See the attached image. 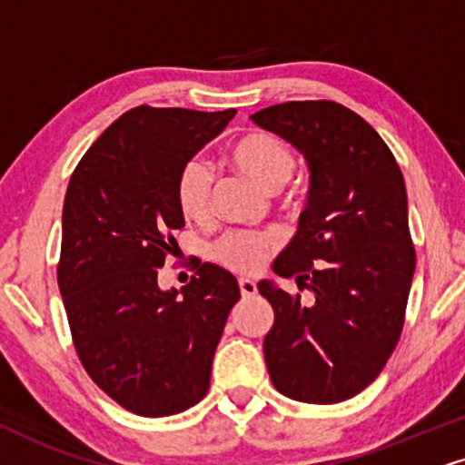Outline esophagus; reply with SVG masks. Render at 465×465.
Wrapping results in <instances>:
<instances>
[{
  "label": "esophagus",
  "mask_w": 465,
  "mask_h": 465,
  "mask_svg": "<svg viewBox=\"0 0 465 465\" xmlns=\"http://www.w3.org/2000/svg\"><path fill=\"white\" fill-rule=\"evenodd\" d=\"M239 289H242V295L243 297H254L256 295V284L252 282V280H248V278L239 280Z\"/></svg>",
  "instance_id": "obj_1"
}]
</instances>
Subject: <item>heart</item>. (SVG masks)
I'll return each mask as SVG.
<instances>
[{
	"label": "heart",
	"mask_w": 465,
	"mask_h": 465,
	"mask_svg": "<svg viewBox=\"0 0 465 465\" xmlns=\"http://www.w3.org/2000/svg\"><path fill=\"white\" fill-rule=\"evenodd\" d=\"M228 163L265 192H280L293 176L297 159L282 137L262 129H250L232 140L226 153ZM213 176L206 163L192 159L176 174L174 196L187 220L203 222L211 209ZM273 239L259 232H228L215 242L211 256L231 272L256 273L265 267Z\"/></svg>",
	"instance_id": "b5f03b06"
}]
</instances>
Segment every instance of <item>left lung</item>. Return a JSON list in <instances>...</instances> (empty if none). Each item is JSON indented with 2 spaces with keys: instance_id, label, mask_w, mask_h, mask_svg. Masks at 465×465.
<instances>
[{
  "instance_id": "1",
  "label": "left lung",
  "mask_w": 465,
  "mask_h": 465,
  "mask_svg": "<svg viewBox=\"0 0 465 465\" xmlns=\"http://www.w3.org/2000/svg\"><path fill=\"white\" fill-rule=\"evenodd\" d=\"M252 120L300 148L312 174L300 231L273 262L312 300L259 284L276 312L262 342L269 377L302 403H341L380 375L403 331L416 269L403 174L380 134L336 101L280 103Z\"/></svg>"
}]
</instances>
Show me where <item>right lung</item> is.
Returning a JSON list of instances; mask_svg holds the SVG:
<instances>
[{
	"label": "right lung",
	"mask_w": 465,
	"mask_h": 465,
	"mask_svg": "<svg viewBox=\"0 0 465 465\" xmlns=\"http://www.w3.org/2000/svg\"><path fill=\"white\" fill-rule=\"evenodd\" d=\"M234 116L137 105L103 131L68 181L57 286L74 351L124 410L159 418L196 405L228 312L232 273L196 262L181 295L157 286L174 254L179 170Z\"/></svg>",
	"instance_id": "1"
}]
</instances>
